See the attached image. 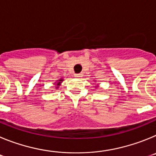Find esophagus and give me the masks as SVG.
<instances>
[{"label":"esophagus","mask_w":156,"mask_h":156,"mask_svg":"<svg viewBox=\"0 0 156 156\" xmlns=\"http://www.w3.org/2000/svg\"><path fill=\"white\" fill-rule=\"evenodd\" d=\"M75 76L76 77V78H81V77L83 76V74L82 73H78V74H76Z\"/></svg>","instance_id":"34e87169"}]
</instances>
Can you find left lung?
Here are the masks:
<instances>
[{"label":"left lung","mask_w":156,"mask_h":156,"mask_svg":"<svg viewBox=\"0 0 156 156\" xmlns=\"http://www.w3.org/2000/svg\"><path fill=\"white\" fill-rule=\"evenodd\" d=\"M94 87H96V88H97V87H98V85H97V86H95Z\"/></svg>","instance_id":"obj_1"}]
</instances>
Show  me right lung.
Listing matches in <instances>:
<instances>
[{
    "mask_svg": "<svg viewBox=\"0 0 156 156\" xmlns=\"http://www.w3.org/2000/svg\"><path fill=\"white\" fill-rule=\"evenodd\" d=\"M62 81H63L62 78H61V79H59V80H56V82L55 83V87L56 90H57V89H58L59 87H60V85L62 84Z\"/></svg>",
    "mask_w": 156,
    "mask_h": 156,
    "instance_id": "1",
    "label": "right lung"
}]
</instances>
